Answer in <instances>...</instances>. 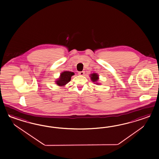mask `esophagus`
<instances>
[{"instance_id":"1","label":"esophagus","mask_w":159,"mask_h":159,"mask_svg":"<svg viewBox=\"0 0 159 159\" xmlns=\"http://www.w3.org/2000/svg\"><path fill=\"white\" fill-rule=\"evenodd\" d=\"M78 74H79V75H81V76H83V75H84V71H82V72H79Z\"/></svg>"}]
</instances>
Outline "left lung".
Segmentation results:
<instances>
[{
  "mask_svg": "<svg viewBox=\"0 0 159 159\" xmlns=\"http://www.w3.org/2000/svg\"><path fill=\"white\" fill-rule=\"evenodd\" d=\"M91 79L93 82H97L98 79V76L97 75V73H93L90 76Z\"/></svg>",
  "mask_w": 159,
  "mask_h": 159,
  "instance_id": "1",
  "label": "left lung"
}]
</instances>
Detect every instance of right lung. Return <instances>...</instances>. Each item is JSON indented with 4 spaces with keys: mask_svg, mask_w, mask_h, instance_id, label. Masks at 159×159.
Wrapping results in <instances>:
<instances>
[{
    "mask_svg": "<svg viewBox=\"0 0 159 159\" xmlns=\"http://www.w3.org/2000/svg\"><path fill=\"white\" fill-rule=\"evenodd\" d=\"M73 75H74V73L69 71L63 72L61 74V77L58 79L57 82V83L58 86H62L67 84V83L70 81L71 77Z\"/></svg>",
    "mask_w": 159,
    "mask_h": 159,
    "instance_id": "add662e5",
    "label": "right lung"
}]
</instances>
